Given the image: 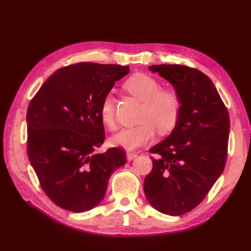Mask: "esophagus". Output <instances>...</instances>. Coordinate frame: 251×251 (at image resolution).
Here are the masks:
<instances>
[{
    "instance_id": "obj_1",
    "label": "esophagus",
    "mask_w": 251,
    "mask_h": 251,
    "mask_svg": "<svg viewBox=\"0 0 251 251\" xmlns=\"http://www.w3.org/2000/svg\"><path fill=\"white\" fill-rule=\"evenodd\" d=\"M126 155H127V159H128V161H131V159H134L135 157L138 156V153L135 152V151L128 150V151L126 152Z\"/></svg>"
}]
</instances>
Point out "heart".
<instances>
[{
  "mask_svg": "<svg viewBox=\"0 0 251 251\" xmlns=\"http://www.w3.org/2000/svg\"><path fill=\"white\" fill-rule=\"evenodd\" d=\"M123 87L143 101L139 117L141 123L123 128L112 136L111 145L132 150L151 141L156 129L165 134L175 128L182 109V99L178 90L161 88V83L156 78L145 73L132 74L123 84ZM99 117L108 128H115V105L112 95H105L101 100Z\"/></svg>",
  "mask_w": 251,
  "mask_h": 251,
  "instance_id": "obj_1",
  "label": "heart"
}]
</instances>
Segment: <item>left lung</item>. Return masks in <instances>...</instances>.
Listing matches in <instances>:
<instances>
[{
  "label": "left lung",
  "mask_w": 251,
  "mask_h": 251,
  "mask_svg": "<svg viewBox=\"0 0 251 251\" xmlns=\"http://www.w3.org/2000/svg\"><path fill=\"white\" fill-rule=\"evenodd\" d=\"M182 99L177 125L150 149L155 157L145 179L148 201L159 212L181 216L201 204L226 166L230 134L226 106L206 74L181 65L149 67Z\"/></svg>",
  "instance_id": "obj_1"
}]
</instances>
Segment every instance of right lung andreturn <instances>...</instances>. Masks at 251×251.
<instances>
[{
    "instance_id": "right-lung-1",
    "label": "right lung",
    "mask_w": 251,
    "mask_h": 251,
    "mask_svg": "<svg viewBox=\"0 0 251 251\" xmlns=\"http://www.w3.org/2000/svg\"><path fill=\"white\" fill-rule=\"evenodd\" d=\"M128 67L78 62L46 79L26 111L29 161L42 189L63 209L84 212L98 206L126 153L110 148L94 153L104 141L99 105Z\"/></svg>"
}]
</instances>
